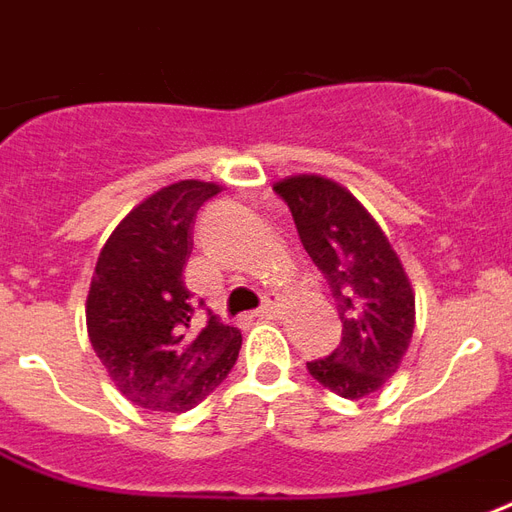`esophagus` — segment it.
<instances>
[{"label":"esophagus","mask_w":512,"mask_h":512,"mask_svg":"<svg viewBox=\"0 0 512 512\" xmlns=\"http://www.w3.org/2000/svg\"><path fill=\"white\" fill-rule=\"evenodd\" d=\"M278 313H281V305H278V302L267 300L264 305H261L259 311H256V316H261V319H272V316H278Z\"/></svg>","instance_id":"esophagus-1"}]
</instances>
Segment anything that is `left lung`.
<instances>
[{"label": "left lung", "instance_id": "left-lung-1", "mask_svg": "<svg viewBox=\"0 0 512 512\" xmlns=\"http://www.w3.org/2000/svg\"><path fill=\"white\" fill-rule=\"evenodd\" d=\"M292 210L302 248L338 305L341 346L308 363L341 398L376 393L404 360L414 330V292L404 264L368 210L333 179L300 174L275 182Z\"/></svg>", "mask_w": 512, "mask_h": 512}]
</instances>
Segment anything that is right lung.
Returning <instances> with one entry per match:
<instances>
[{
	"label": "right lung",
	"instance_id": "obj_1",
	"mask_svg": "<svg viewBox=\"0 0 512 512\" xmlns=\"http://www.w3.org/2000/svg\"><path fill=\"white\" fill-rule=\"evenodd\" d=\"M215 182L182 179L119 220L95 264L87 297L92 349L128 401L149 412H188L237 363L242 335L185 286L193 223Z\"/></svg>",
	"mask_w": 512,
	"mask_h": 512
}]
</instances>
